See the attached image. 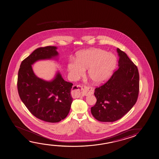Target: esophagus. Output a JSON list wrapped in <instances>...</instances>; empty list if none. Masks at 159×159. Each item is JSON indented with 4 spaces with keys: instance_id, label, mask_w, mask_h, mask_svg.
<instances>
[{
    "instance_id": "34e87169",
    "label": "esophagus",
    "mask_w": 159,
    "mask_h": 159,
    "mask_svg": "<svg viewBox=\"0 0 159 159\" xmlns=\"http://www.w3.org/2000/svg\"><path fill=\"white\" fill-rule=\"evenodd\" d=\"M73 87L74 89H75V90H73V94L74 95H76V88H80L81 91V95L88 96L90 94L93 93V91L91 89L85 85H74Z\"/></svg>"
}]
</instances>
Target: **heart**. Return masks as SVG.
Wrapping results in <instances>:
<instances>
[{
	"label": "heart",
	"mask_w": 159,
	"mask_h": 159,
	"mask_svg": "<svg viewBox=\"0 0 159 159\" xmlns=\"http://www.w3.org/2000/svg\"><path fill=\"white\" fill-rule=\"evenodd\" d=\"M117 63L116 57L98 48L88 49L76 54L75 59H71L67 65L69 75L76 80L83 75L88 69V75L96 84L102 83L112 73Z\"/></svg>",
	"instance_id": "heart-1"
}]
</instances>
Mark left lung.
Listing matches in <instances>:
<instances>
[{"label": "left lung", "mask_w": 159, "mask_h": 159, "mask_svg": "<svg viewBox=\"0 0 159 159\" xmlns=\"http://www.w3.org/2000/svg\"><path fill=\"white\" fill-rule=\"evenodd\" d=\"M118 68L103 85L96 88V104L91 108L94 118L100 122H112L128 112L137 102L139 91L137 66L124 52L117 49Z\"/></svg>", "instance_id": "obj_1"}]
</instances>
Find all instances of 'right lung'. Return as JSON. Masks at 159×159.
<instances>
[{"instance_id": "obj_1", "label": "right lung", "mask_w": 159, "mask_h": 159, "mask_svg": "<svg viewBox=\"0 0 159 159\" xmlns=\"http://www.w3.org/2000/svg\"><path fill=\"white\" fill-rule=\"evenodd\" d=\"M57 47L47 46L35 49L21 62L17 77L20 98L30 112L45 122L57 123L68 115L73 102V84L64 80L58 72L51 81L37 77L32 65L39 60L56 59Z\"/></svg>"}]
</instances>
